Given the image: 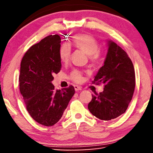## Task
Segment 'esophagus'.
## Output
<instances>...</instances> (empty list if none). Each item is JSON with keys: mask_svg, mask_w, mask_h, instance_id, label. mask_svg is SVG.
I'll return each instance as SVG.
<instances>
[{"mask_svg": "<svg viewBox=\"0 0 153 153\" xmlns=\"http://www.w3.org/2000/svg\"><path fill=\"white\" fill-rule=\"evenodd\" d=\"M74 88H75V90H76V91H79V90H82V87L77 86V85H75Z\"/></svg>", "mask_w": 153, "mask_h": 153, "instance_id": "esophagus-1", "label": "esophagus"}]
</instances>
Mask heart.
I'll return each instance as SVG.
<instances>
[{
  "label": "heart",
  "instance_id": "heart-1",
  "mask_svg": "<svg viewBox=\"0 0 153 153\" xmlns=\"http://www.w3.org/2000/svg\"><path fill=\"white\" fill-rule=\"evenodd\" d=\"M74 47L84 52L88 55L89 60L96 63L100 60L101 52L99 50L98 41L92 36L87 33H79L75 35L71 40ZM71 54V46L68 43H63L59 48V58L63 63H68ZM69 79L76 83L83 81V72L77 69H74L69 74Z\"/></svg>",
  "mask_w": 153,
  "mask_h": 153
}]
</instances>
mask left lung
Wrapping results in <instances>:
<instances>
[{
	"instance_id": "1",
	"label": "left lung",
	"mask_w": 153,
	"mask_h": 153,
	"mask_svg": "<svg viewBox=\"0 0 153 153\" xmlns=\"http://www.w3.org/2000/svg\"><path fill=\"white\" fill-rule=\"evenodd\" d=\"M108 53L93 84H104V90L94 93L88 108L93 115L109 121L126 112L132 98L136 85L135 71L126 52L112 41Z\"/></svg>"
}]
</instances>
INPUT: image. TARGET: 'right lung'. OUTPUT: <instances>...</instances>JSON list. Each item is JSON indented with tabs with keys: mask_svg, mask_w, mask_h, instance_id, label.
<instances>
[{
	"mask_svg": "<svg viewBox=\"0 0 153 153\" xmlns=\"http://www.w3.org/2000/svg\"><path fill=\"white\" fill-rule=\"evenodd\" d=\"M60 47V36H46L31 46L21 62L19 90L26 109L36 122L48 127L59 121L75 93L71 85L61 90L51 83L61 68Z\"/></svg>",
	"mask_w": 153,
	"mask_h": 153,
	"instance_id": "right-lung-1",
	"label": "right lung"
}]
</instances>
